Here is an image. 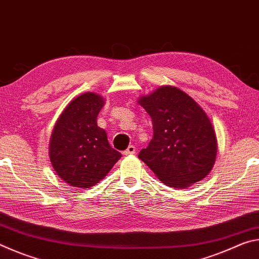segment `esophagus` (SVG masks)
<instances>
[{"instance_id":"34e87169","label":"esophagus","mask_w":259,"mask_h":259,"mask_svg":"<svg viewBox=\"0 0 259 259\" xmlns=\"http://www.w3.org/2000/svg\"><path fill=\"white\" fill-rule=\"evenodd\" d=\"M136 153V147L134 145H130L126 150L123 152V155H133Z\"/></svg>"}]
</instances>
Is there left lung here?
Here are the masks:
<instances>
[{
    "label": "left lung",
    "instance_id": "left-lung-1",
    "mask_svg": "<svg viewBox=\"0 0 259 259\" xmlns=\"http://www.w3.org/2000/svg\"><path fill=\"white\" fill-rule=\"evenodd\" d=\"M138 103L150 114L153 138L138 157L166 186L186 188L211 171L217 138L194 99L171 85L157 88Z\"/></svg>",
    "mask_w": 259,
    "mask_h": 259
}]
</instances>
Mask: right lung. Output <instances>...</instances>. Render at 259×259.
<instances>
[{"label":"right lung","mask_w":259,"mask_h":259,"mask_svg":"<svg viewBox=\"0 0 259 259\" xmlns=\"http://www.w3.org/2000/svg\"><path fill=\"white\" fill-rule=\"evenodd\" d=\"M105 100L85 93L60 114L51 134L49 155L56 174L68 185L89 188L109 172L122 156L111 147L97 116Z\"/></svg>","instance_id":"add662e5"}]
</instances>
